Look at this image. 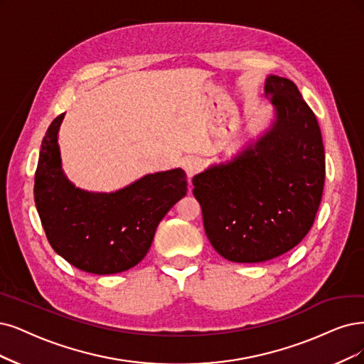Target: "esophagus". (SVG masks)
Returning a JSON list of instances; mask_svg holds the SVG:
<instances>
[{"instance_id":"34e87169","label":"esophagus","mask_w":364,"mask_h":364,"mask_svg":"<svg viewBox=\"0 0 364 364\" xmlns=\"http://www.w3.org/2000/svg\"><path fill=\"white\" fill-rule=\"evenodd\" d=\"M183 168H184V171H186V173H187V177H193V175H195L200 168H203V161H200L199 157H189V159L184 160Z\"/></svg>"}]
</instances>
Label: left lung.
<instances>
[{
  "instance_id": "8db88e82",
  "label": "left lung",
  "mask_w": 364,
  "mask_h": 364,
  "mask_svg": "<svg viewBox=\"0 0 364 364\" xmlns=\"http://www.w3.org/2000/svg\"><path fill=\"white\" fill-rule=\"evenodd\" d=\"M274 117L230 160L193 177L205 234L232 262L270 261L297 246L321 204L326 154L319 124L292 80L265 77Z\"/></svg>"
}]
</instances>
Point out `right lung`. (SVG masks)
<instances>
[{
	"label": "right lung",
	"instance_id": "add662e5",
	"mask_svg": "<svg viewBox=\"0 0 364 364\" xmlns=\"http://www.w3.org/2000/svg\"><path fill=\"white\" fill-rule=\"evenodd\" d=\"M46 130L34 177V200L52 249L92 274H115L139 264L160 220L187 193L181 168L146 173L115 192L76 187L63 171L58 132Z\"/></svg>",
	"mask_w": 364,
	"mask_h": 364
}]
</instances>
